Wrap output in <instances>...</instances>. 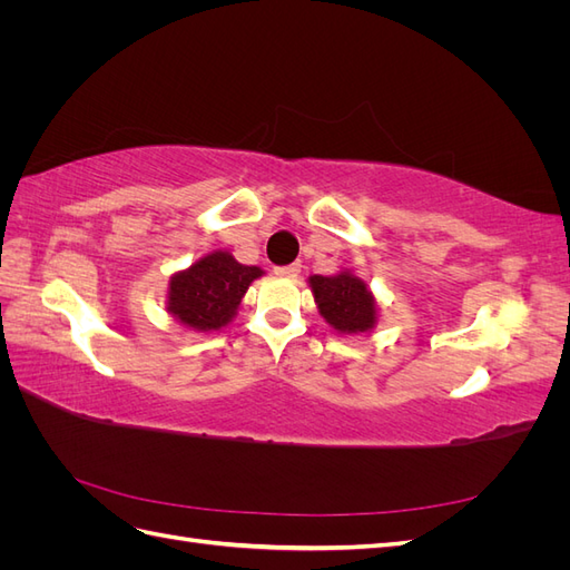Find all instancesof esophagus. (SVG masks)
I'll return each instance as SVG.
<instances>
[{
  "instance_id": "1",
  "label": "esophagus",
  "mask_w": 570,
  "mask_h": 570,
  "mask_svg": "<svg viewBox=\"0 0 570 570\" xmlns=\"http://www.w3.org/2000/svg\"><path fill=\"white\" fill-rule=\"evenodd\" d=\"M299 271H302V264L297 262V264H289V266H278V268H275V275H281V278H297Z\"/></svg>"
}]
</instances>
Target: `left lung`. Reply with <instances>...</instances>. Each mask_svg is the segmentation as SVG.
<instances>
[{"label": "left lung", "instance_id": "obj_1", "mask_svg": "<svg viewBox=\"0 0 570 570\" xmlns=\"http://www.w3.org/2000/svg\"><path fill=\"white\" fill-rule=\"evenodd\" d=\"M308 287L314 292L318 314L337 333L356 335L375 327L377 302L368 285L352 271L344 268L335 275H312Z\"/></svg>", "mask_w": 570, "mask_h": 570}]
</instances>
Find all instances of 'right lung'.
Masks as SVG:
<instances>
[{
	"label": "right lung",
	"instance_id": "add662e5",
	"mask_svg": "<svg viewBox=\"0 0 570 570\" xmlns=\"http://www.w3.org/2000/svg\"><path fill=\"white\" fill-rule=\"evenodd\" d=\"M262 275L258 266H245L230 252L214 249L170 275L166 312L189 331H220L237 316L245 292Z\"/></svg>",
	"mask_w": 570,
	"mask_h": 570
}]
</instances>
